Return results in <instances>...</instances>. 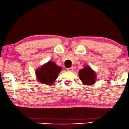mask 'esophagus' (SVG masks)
Masks as SVG:
<instances>
[{
	"label": "esophagus",
	"mask_w": 129,
	"mask_h": 129,
	"mask_svg": "<svg viewBox=\"0 0 129 129\" xmlns=\"http://www.w3.org/2000/svg\"><path fill=\"white\" fill-rule=\"evenodd\" d=\"M73 70H74L73 67H71V68H69L67 69V70H68V71H73Z\"/></svg>",
	"instance_id": "34e87169"
}]
</instances>
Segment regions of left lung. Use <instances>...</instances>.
I'll return each mask as SVG.
<instances>
[{
    "mask_svg": "<svg viewBox=\"0 0 129 129\" xmlns=\"http://www.w3.org/2000/svg\"><path fill=\"white\" fill-rule=\"evenodd\" d=\"M79 77L83 84L86 85H93L96 79V75L95 71L90 67H88V65L79 70Z\"/></svg>",
    "mask_w": 129,
    "mask_h": 129,
    "instance_id": "1",
    "label": "left lung"
}]
</instances>
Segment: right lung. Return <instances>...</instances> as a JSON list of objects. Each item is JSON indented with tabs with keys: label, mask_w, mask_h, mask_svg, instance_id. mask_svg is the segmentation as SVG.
I'll use <instances>...</instances> for the list:
<instances>
[{
	"label": "right lung",
	"mask_w": 129,
	"mask_h": 129,
	"mask_svg": "<svg viewBox=\"0 0 129 129\" xmlns=\"http://www.w3.org/2000/svg\"><path fill=\"white\" fill-rule=\"evenodd\" d=\"M61 70V67L58 66L53 61H48L36 70V77L41 83L51 86L54 83Z\"/></svg>",
	"instance_id": "right-lung-1"
}]
</instances>
